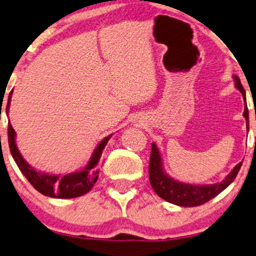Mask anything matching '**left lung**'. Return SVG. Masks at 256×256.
Segmentation results:
<instances>
[{"label": "left lung", "mask_w": 256, "mask_h": 256, "mask_svg": "<svg viewBox=\"0 0 256 256\" xmlns=\"http://www.w3.org/2000/svg\"><path fill=\"white\" fill-rule=\"evenodd\" d=\"M235 86L239 88V91L242 94L244 98H246V91L241 84V82L238 76H234ZM244 117L247 122V130H248V108H244ZM242 162L238 164L235 168L232 170V172L224 178L221 182L212 184V185H192V184L180 182L178 180L171 178L168 173L165 172L162 166V159L160 156L159 148H156L154 142H152L151 148V158H150L148 165V176L150 182H151L152 188L154 192L166 202L174 204V205L182 207H194L200 206L202 204H206L216 196L218 194L222 192L224 188H227L234 179L236 178L238 173L240 171Z\"/></svg>", "instance_id": "left-lung-1"}]
</instances>
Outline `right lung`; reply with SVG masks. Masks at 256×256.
I'll return each mask as SVG.
<instances>
[{
	"instance_id": "add662e5",
	"label": "right lung",
	"mask_w": 256,
	"mask_h": 256,
	"mask_svg": "<svg viewBox=\"0 0 256 256\" xmlns=\"http://www.w3.org/2000/svg\"><path fill=\"white\" fill-rule=\"evenodd\" d=\"M12 92L9 94L8 104H6V114L9 111L10 100H12ZM16 132L12 128V124H8V142L10 152L15 162L18 166L20 171L23 173V176L28 179V182L38 190L40 193L50 198H57V199H70V198H77L86 194L88 190L92 188L94 184L98 179V171L97 166L100 162L102 152L105 146H106L108 139L111 136L105 137L91 156L90 160L86 164L84 168L76 171L74 173H69L66 176H52L48 174V173L36 171L35 168H32L28 162L23 159V156L20 153L15 142Z\"/></svg>"
}]
</instances>
